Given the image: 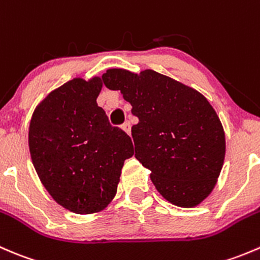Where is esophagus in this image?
<instances>
[{
  "label": "esophagus",
  "instance_id": "esophagus-1",
  "mask_svg": "<svg viewBox=\"0 0 260 260\" xmlns=\"http://www.w3.org/2000/svg\"><path fill=\"white\" fill-rule=\"evenodd\" d=\"M121 127H122V130L125 131V133L129 134V135H130V133H131V126H130V122H129V121H125L124 124L121 125Z\"/></svg>",
  "mask_w": 260,
  "mask_h": 260
}]
</instances>
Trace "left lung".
<instances>
[{"mask_svg": "<svg viewBox=\"0 0 260 260\" xmlns=\"http://www.w3.org/2000/svg\"><path fill=\"white\" fill-rule=\"evenodd\" d=\"M102 81L133 106L131 114L139 119L131 127L135 158L150 169L159 193L181 207L204 201L225 158V134L209 101L151 69L140 74L109 69Z\"/></svg>", "mask_w": 260, "mask_h": 260, "instance_id": "left-lung-1", "label": "left lung"}]
</instances>
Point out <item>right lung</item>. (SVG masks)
Segmentation results:
<instances>
[{
    "instance_id": "1",
    "label": "right lung",
    "mask_w": 260,
    "mask_h": 260,
    "mask_svg": "<svg viewBox=\"0 0 260 260\" xmlns=\"http://www.w3.org/2000/svg\"><path fill=\"white\" fill-rule=\"evenodd\" d=\"M102 79L74 78L50 92L30 121L29 148L40 181L64 209L86 215L114 199L130 136L112 126L96 100Z\"/></svg>"
}]
</instances>
